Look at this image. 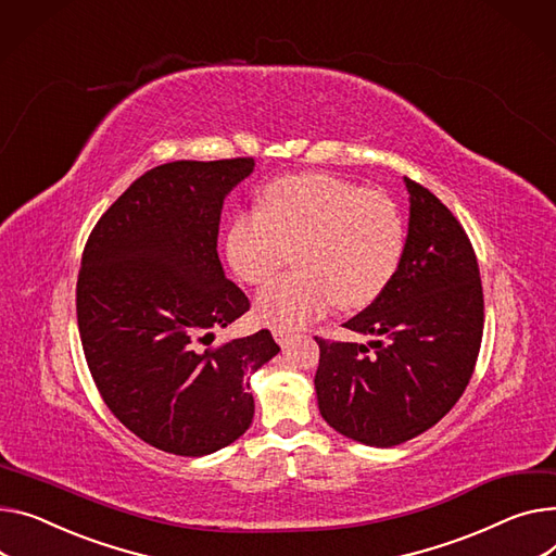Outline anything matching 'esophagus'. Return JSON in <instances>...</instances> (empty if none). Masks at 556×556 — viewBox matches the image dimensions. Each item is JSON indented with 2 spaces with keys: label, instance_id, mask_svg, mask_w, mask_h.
Instances as JSON below:
<instances>
[{
  "label": "esophagus",
  "instance_id": "esophagus-1",
  "mask_svg": "<svg viewBox=\"0 0 556 556\" xmlns=\"http://www.w3.org/2000/svg\"><path fill=\"white\" fill-rule=\"evenodd\" d=\"M273 338L277 340L279 346H286L290 340H292V332L288 328H275L273 330Z\"/></svg>",
  "mask_w": 556,
  "mask_h": 556
}]
</instances>
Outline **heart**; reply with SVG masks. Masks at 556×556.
Segmentation results:
<instances>
[{
	"label": "heart",
	"instance_id": "heart-1",
	"mask_svg": "<svg viewBox=\"0 0 556 556\" xmlns=\"http://www.w3.org/2000/svg\"><path fill=\"white\" fill-rule=\"evenodd\" d=\"M226 250L250 286L275 279L294 250L300 270L258 294L256 315L275 328H298L332 302L357 311L378 300L400 266L404 224L382 192L330 174L281 176L262 190L258 212L235 218Z\"/></svg>",
	"mask_w": 556,
	"mask_h": 556
}]
</instances>
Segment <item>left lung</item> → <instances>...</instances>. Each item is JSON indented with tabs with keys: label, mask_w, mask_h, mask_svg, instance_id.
I'll return each instance as SVG.
<instances>
[{
	"label": "left lung",
	"mask_w": 556,
	"mask_h": 556,
	"mask_svg": "<svg viewBox=\"0 0 556 556\" xmlns=\"http://www.w3.org/2000/svg\"><path fill=\"white\" fill-rule=\"evenodd\" d=\"M409 235L380 298L344 328L368 344H319L321 418L368 447H393L433 427L463 395L483 340V286L458 218L404 176Z\"/></svg>",
	"instance_id": "8db88e82"
}]
</instances>
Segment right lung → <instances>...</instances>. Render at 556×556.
Returning <instances> with one entry per match:
<instances>
[{"instance_id":"1","label":"right lung","mask_w":556,"mask_h":556,"mask_svg":"<svg viewBox=\"0 0 556 556\" xmlns=\"http://www.w3.org/2000/svg\"><path fill=\"white\" fill-rule=\"evenodd\" d=\"M252 159L174 161L136 178L96 224L76 288L85 357L104 404L147 445L207 456L252 425L250 374L279 353L270 330L210 349L250 302L226 279L224 201Z\"/></svg>"}]
</instances>
